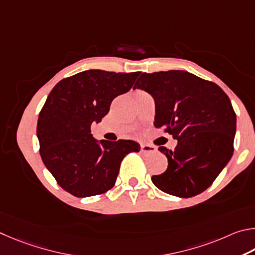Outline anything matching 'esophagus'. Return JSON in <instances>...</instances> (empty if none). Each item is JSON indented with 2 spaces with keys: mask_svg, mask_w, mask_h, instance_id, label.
Wrapping results in <instances>:
<instances>
[{
  "mask_svg": "<svg viewBox=\"0 0 255 255\" xmlns=\"http://www.w3.org/2000/svg\"><path fill=\"white\" fill-rule=\"evenodd\" d=\"M141 151L144 153H153L157 151V148L153 145H149V144H141Z\"/></svg>",
  "mask_w": 255,
  "mask_h": 255,
  "instance_id": "34e87169",
  "label": "esophagus"
}]
</instances>
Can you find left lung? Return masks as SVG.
Returning <instances> with one entry per match:
<instances>
[{
	"label": "left lung",
	"mask_w": 255,
	"mask_h": 255,
	"mask_svg": "<svg viewBox=\"0 0 255 255\" xmlns=\"http://www.w3.org/2000/svg\"><path fill=\"white\" fill-rule=\"evenodd\" d=\"M136 88L154 98V127L178 140L175 150L159 146L168 168L151 180L177 197L203 193L233 155L236 114L229 96L215 83L184 70L143 73Z\"/></svg>",
	"instance_id": "left-lung-1"
}]
</instances>
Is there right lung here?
Masks as SVG:
<instances>
[{
    "mask_svg": "<svg viewBox=\"0 0 255 255\" xmlns=\"http://www.w3.org/2000/svg\"><path fill=\"white\" fill-rule=\"evenodd\" d=\"M140 73L85 70L60 80L39 114L40 155L58 185L76 197L106 193L114 186L125 155L139 152L132 140L100 142L93 122L109 113L112 101L128 92Z\"/></svg>",
    "mask_w": 255,
    "mask_h": 255,
    "instance_id": "1",
    "label": "right lung"
}]
</instances>
